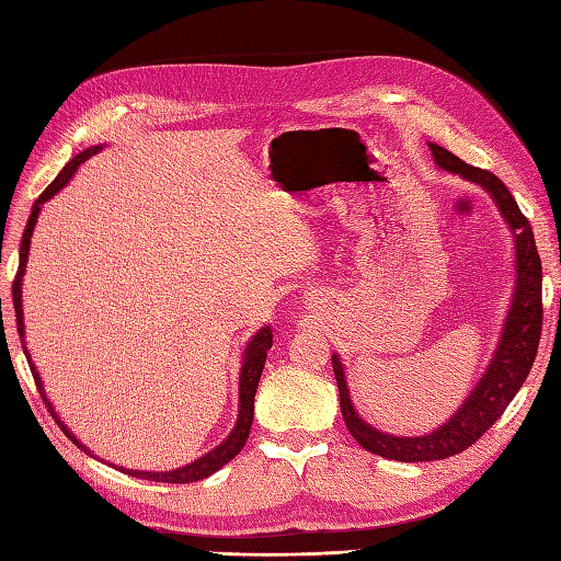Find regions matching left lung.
I'll use <instances>...</instances> for the list:
<instances>
[{
    "mask_svg": "<svg viewBox=\"0 0 561 561\" xmlns=\"http://www.w3.org/2000/svg\"><path fill=\"white\" fill-rule=\"evenodd\" d=\"M428 147L433 151L435 163L443 168V171L456 173L468 182L480 184L482 190H486L489 196L494 198L505 225L511 227L515 239L517 283L499 346L484 371V377L470 390V396L454 412V416L433 433L419 437H398L369 426V423L355 412L346 386L342 358L332 353V369L336 377L339 400H342V416L346 421V428L355 437V443L371 454H379L383 458H393V461L404 463L439 461V458L461 454L463 449L478 443V439L499 421V416L505 412V407L517 396L526 375L531 371L542 325V268L529 219L522 215L517 201L494 173L468 165L445 147L433 142Z\"/></svg>",
    "mask_w": 561,
    "mask_h": 561,
    "instance_id": "1",
    "label": "left lung"
}]
</instances>
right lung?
Returning <instances> with one entry per match:
<instances>
[{
  "label": "right lung",
  "instance_id": "add662e5",
  "mask_svg": "<svg viewBox=\"0 0 561 561\" xmlns=\"http://www.w3.org/2000/svg\"><path fill=\"white\" fill-rule=\"evenodd\" d=\"M103 149V145H95V147H89L79 151V154L67 163L62 171L58 173V178L50 182L44 194L35 201V206H32V213H30V219H27V227L23 231V241H21V254H19V271H15V280H13V309H15V325H19V334H21V344H23V351H25V358H27V365H30V371L32 377H35V383L39 388L42 393V400L46 402L50 416L56 419V423L60 426V431L72 439V443L83 449L87 454H91L87 447H83L79 439L75 437V433L65 426V423L60 421V416L56 414L54 404L48 402L46 393H44V383L39 379V371L35 367V363L30 360V353L25 348V325H23V274H25V264H27V254H30V239H32V231H35V225H37V217L42 213V206L50 198L56 196L62 186L72 180V175L77 173V168L91 159L93 154H98V151ZM271 344H274V334H271V328H262L257 334H254L245 351H243V365H241V377H239V419H236V426L233 431L227 435V439L222 445H217L213 451H208L206 456L196 458V461L186 463L182 468H175V470H165V472H145V470H128V468H118L126 474H133V478L138 480H149V482H168V484H186V482H198L203 478H208V474L217 472L222 466H227L233 456H239V451L245 447V439L250 435V428H252V416H254V393H257V386H260V377H262V369H264V363H266V351L271 348ZM93 456V454H91Z\"/></svg>",
  "mask_w": 561,
  "mask_h": 561
}]
</instances>
